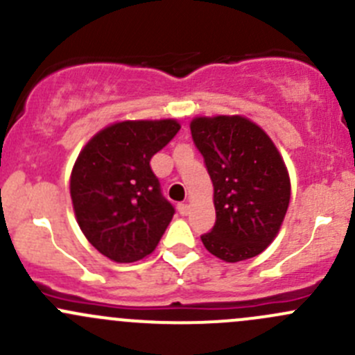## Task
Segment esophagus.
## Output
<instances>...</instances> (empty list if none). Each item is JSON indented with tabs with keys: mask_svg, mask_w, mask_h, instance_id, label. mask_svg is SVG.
Wrapping results in <instances>:
<instances>
[{
	"mask_svg": "<svg viewBox=\"0 0 355 355\" xmlns=\"http://www.w3.org/2000/svg\"><path fill=\"white\" fill-rule=\"evenodd\" d=\"M189 211H191V206H189V204H185V202L178 204V213H180L182 216H187Z\"/></svg>",
	"mask_w": 355,
	"mask_h": 355,
	"instance_id": "34e87169",
	"label": "esophagus"
}]
</instances>
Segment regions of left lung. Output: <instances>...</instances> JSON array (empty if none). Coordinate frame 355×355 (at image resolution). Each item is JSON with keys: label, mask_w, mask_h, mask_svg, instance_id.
Wrapping results in <instances>:
<instances>
[{"label": "left lung", "mask_w": 355, "mask_h": 355, "mask_svg": "<svg viewBox=\"0 0 355 355\" xmlns=\"http://www.w3.org/2000/svg\"><path fill=\"white\" fill-rule=\"evenodd\" d=\"M196 148L214 187L216 221L200 235L213 256L237 263L263 252L277 237L290 202L287 166L266 132L244 116H199Z\"/></svg>", "instance_id": "1"}]
</instances>
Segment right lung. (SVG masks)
<instances>
[{
    "mask_svg": "<svg viewBox=\"0 0 355 355\" xmlns=\"http://www.w3.org/2000/svg\"><path fill=\"white\" fill-rule=\"evenodd\" d=\"M180 130L177 120L120 121L85 144L70 177L82 234L116 263H134L159 244L175 214L151 157Z\"/></svg>",
    "mask_w": 355,
    "mask_h": 355,
    "instance_id": "add662e5",
    "label": "right lung"
}]
</instances>
